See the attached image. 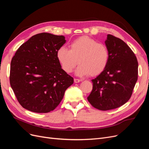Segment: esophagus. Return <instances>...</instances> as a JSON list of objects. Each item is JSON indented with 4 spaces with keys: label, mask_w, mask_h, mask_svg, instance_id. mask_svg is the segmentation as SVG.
Masks as SVG:
<instances>
[{
    "label": "esophagus",
    "mask_w": 149,
    "mask_h": 149,
    "mask_svg": "<svg viewBox=\"0 0 149 149\" xmlns=\"http://www.w3.org/2000/svg\"><path fill=\"white\" fill-rule=\"evenodd\" d=\"M80 81H81L80 79H74V82H75V83H79V82H80Z\"/></svg>",
    "instance_id": "34e87169"
}]
</instances>
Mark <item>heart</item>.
<instances>
[{
    "label": "heart",
    "instance_id": "b5f03b06",
    "mask_svg": "<svg viewBox=\"0 0 149 149\" xmlns=\"http://www.w3.org/2000/svg\"><path fill=\"white\" fill-rule=\"evenodd\" d=\"M69 47V49L62 46L56 52L57 59L65 72H72L77 62L79 65L75 74L79 76L89 74L97 75L106 68L109 53L108 47L103 43L83 36L71 42Z\"/></svg>",
    "mask_w": 149,
    "mask_h": 149
}]
</instances>
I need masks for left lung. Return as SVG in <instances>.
<instances>
[{
    "label": "left lung",
    "mask_w": 149,
    "mask_h": 149,
    "mask_svg": "<svg viewBox=\"0 0 149 149\" xmlns=\"http://www.w3.org/2000/svg\"><path fill=\"white\" fill-rule=\"evenodd\" d=\"M105 45L109 57L104 70L92 80L93 89L87 97L92 106L102 111L120 107L130 99L137 80L138 62L126 42L111 35Z\"/></svg>",
    "instance_id": "obj_1"
}]
</instances>
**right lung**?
<instances>
[{"label": "right lung", "instance_id": "add662e5", "mask_svg": "<svg viewBox=\"0 0 149 149\" xmlns=\"http://www.w3.org/2000/svg\"><path fill=\"white\" fill-rule=\"evenodd\" d=\"M64 36L41 33L22 45L10 64V83L22 107L38 113L58 106L74 79L62 69L56 52Z\"/></svg>", "mask_w": 149, "mask_h": 149}]
</instances>
